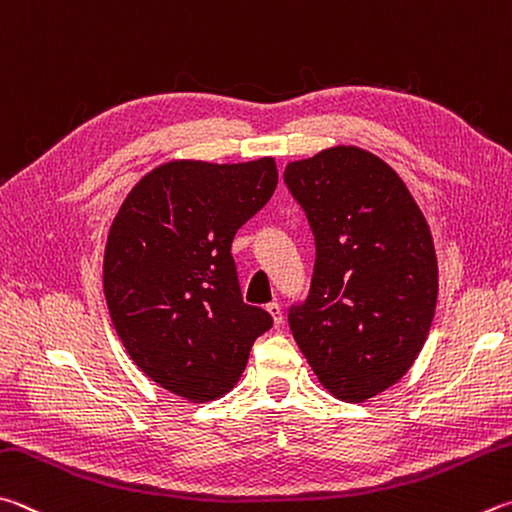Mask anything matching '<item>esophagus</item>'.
Here are the masks:
<instances>
[{
    "instance_id": "esophagus-1",
    "label": "esophagus",
    "mask_w": 512,
    "mask_h": 512,
    "mask_svg": "<svg viewBox=\"0 0 512 512\" xmlns=\"http://www.w3.org/2000/svg\"><path fill=\"white\" fill-rule=\"evenodd\" d=\"M266 311L273 318V327L280 329L282 327V306L277 302H271V304H266Z\"/></svg>"
}]
</instances>
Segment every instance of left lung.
<instances>
[{
  "label": "left lung",
  "mask_w": 512,
  "mask_h": 512,
  "mask_svg": "<svg viewBox=\"0 0 512 512\" xmlns=\"http://www.w3.org/2000/svg\"><path fill=\"white\" fill-rule=\"evenodd\" d=\"M315 237L311 291L288 315L331 396L365 403L398 383L432 327L439 268L421 208L376 154L336 145L286 163Z\"/></svg>",
  "instance_id": "8db88e82"
}]
</instances>
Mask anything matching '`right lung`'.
Segmentation results:
<instances>
[{"label": "right lung", "mask_w": 512, "mask_h": 512, "mask_svg": "<svg viewBox=\"0 0 512 512\" xmlns=\"http://www.w3.org/2000/svg\"><path fill=\"white\" fill-rule=\"evenodd\" d=\"M277 188L273 156L172 159L147 172L111 221L102 288L129 358L190 403L224 398L273 327L241 300L230 246Z\"/></svg>", "instance_id": "add662e5"}]
</instances>
